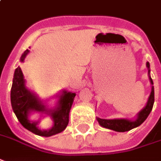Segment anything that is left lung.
<instances>
[{"mask_svg": "<svg viewBox=\"0 0 161 161\" xmlns=\"http://www.w3.org/2000/svg\"><path fill=\"white\" fill-rule=\"evenodd\" d=\"M146 65L148 67V73L150 74V64L147 62ZM150 80L152 85L153 84V81L152 78L149 76ZM154 103V88H152V92L151 95L149 97L148 102L147 104L145 105V107L138 113L137 119L134 121L128 120V119H103L97 118V121L99 124L105 128H109L112 129L114 131L117 132H126V131H129L130 129H132L134 128H136L140 126L141 124L143 123V121L147 119L149 116V114L151 113V111L153 110Z\"/></svg>", "mask_w": 161, "mask_h": 161, "instance_id": "left-lung-1", "label": "left lung"}]
</instances>
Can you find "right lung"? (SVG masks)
<instances>
[{"mask_svg": "<svg viewBox=\"0 0 161 161\" xmlns=\"http://www.w3.org/2000/svg\"><path fill=\"white\" fill-rule=\"evenodd\" d=\"M29 50L26 49L20 61L23 62ZM76 95L75 93L64 91L63 95L60 97L58 107L54 110L48 111L45 108L42 102L31 93L25 86V80L21 68L18 66L15 70L14 78H13L12 87L10 91V101L13 111L16 114L19 122L22 124L24 128L33 132L35 135L41 136H51L53 135L62 132L67 127L69 122V113L72 107L73 98ZM31 110L37 111H48L53 117L54 120V126L49 130H40L37 128V123H30L28 119V113Z\"/></svg>", "mask_w": 161, "mask_h": 161, "instance_id": "1", "label": "right lung"}]
</instances>
